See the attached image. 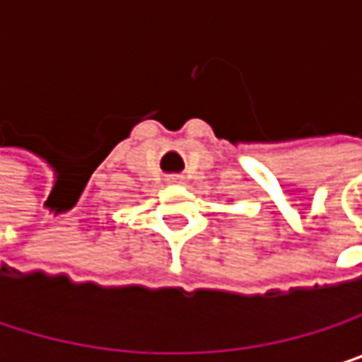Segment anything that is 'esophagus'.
Segmentation results:
<instances>
[{"instance_id": "obj_1", "label": "esophagus", "mask_w": 362, "mask_h": 362, "mask_svg": "<svg viewBox=\"0 0 362 362\" xmlns=\"http://www.w3.org/2000/svg\"><path fill=\"white\" fill-rule=\"evenodd\" d=\"M172 180H174V182H180V176H174Z\"/></svg>"}]
</instances>
